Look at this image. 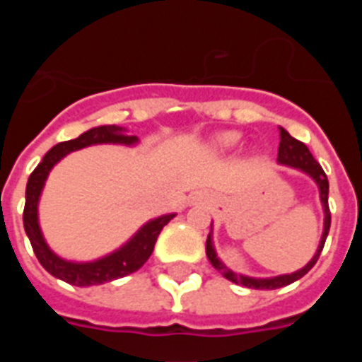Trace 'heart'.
<instances>
[{
    "label": "heart",
    "instance_id": "heart-1",
    "mask_svg": "<svg viewBox=\"0 0 362 362\" xmlns=\"http://www.w3.org/2000/svg\"><path fill=\"white\" fill-rule=\"evenodd\" d=\"M238 141H239L238 134L226 132V134H221V136L217 137V146L223 150H226V148H232V146L238 145Z\"/></svg>",
    "mask_w": 362,
    "mask_h": 362
}]
</instances>
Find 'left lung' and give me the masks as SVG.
<instances>
[{"mask_svg": "<svg viewBox=\"0 0 362 362\" xmlns=\"http://www.w3.org/2000/svg\"><path fill=\"white\" fill-rule=\"evenodd\" d=\"M277 161L283 163V165H290V166H296V168H300V170L306 172V174H308L315 183H317L319 192H321L322 206H325V232H322L321 245H319L317 248V254L313 255V259L306 264L305 268H300L299 272L290 274V276L272 277V279H254V277L238 276L235 272L226 268L225 264L221 263L219 259H217L216 250H214V245H212V235L209 233V239H206V255H209L212 267L216 268V270H219L228 281H232V283L235 284H243V286H248V288H257V290L281 288V286L292 284L293 281L306 276V274L313 268V264L317 263L319 255H321L322 252V246H325L326 238H328V230H330L332 216H330V206H328V177H326L322 166L313 159L308 146H306L305 143H300L299 139H296V137L290 136L284 129H281V143H279V150H277Z\"/></svg>", "mask_w": 362, "mask_h": 362, "instance_id": "obj_1", "label": "left lung"}]
</instances>
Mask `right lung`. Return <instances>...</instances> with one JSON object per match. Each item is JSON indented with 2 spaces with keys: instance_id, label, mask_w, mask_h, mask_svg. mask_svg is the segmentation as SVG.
<instances>
[{
  "instance_id": "1",
  "label": "right lung",
  "mask_w": 362,
  "mask_h": 362,
  "mask_svg": "<svg viewBox=\"0 0 362 362\" xmlns=\"http://www.w3.org/2000/svg\"><path fill=\"white\" fill-rule=\"evenodd\" d=\"M136 141V136H124V130L121 127H116V124L95 127V129L86 130L85 134H81L76 139L57 143L56 146H52L49 152L45 153L43 161L34 168V172L28 177L23 210L25 232H27L28 239H30L32 250L36 254L41 267L49 274H52L54 277H57V279L65 281L69 284H76V286H92V284H103L108 283V281L129 276L132 272L139 270L148 261L163 226L174 217V214H168V216L150 221L123 248L107 255V257L98 259L94 263H70V261L57 257L47 246V243H45L40 225H37V201H40L41 188H43L45 179L49 175L50 168L59 159L65 158L66 153L74 152V150L98 145V143H124V145H132Z\"/></svg>"
}]
</instances>
